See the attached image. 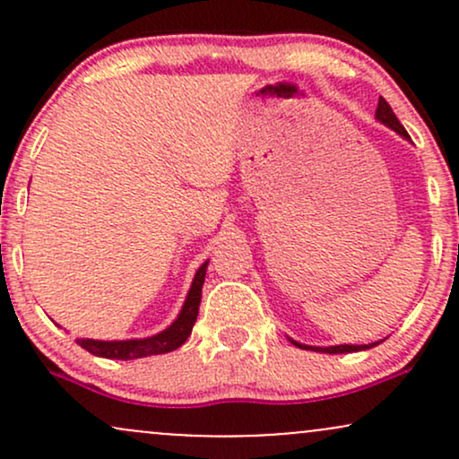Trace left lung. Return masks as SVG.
Instances as JSON below:
<instances>
[{
  "mask_svg": "<svg viewBox=\"0 0 459 459\" xmlns=\"http://www.w3.org/2000/svg\"><path fill=\"white\" fill-rule=\"evenodd\" d=\"M376 120L377 123H382L384 127L393 129L394 134L402 135L403 140H410L408 131L403 129V125L399 123V118L394 116V112L391 109V105H388L384 99L380 97V101H377V109H376ZM293 345L299 347V350H313V351H321V354H350V351H362V350H371V347L380 345L382 341H376V343H368V345H330V347H317V345H304V343H298V341L289 339Z\"/></svg>",
  "mask_w": 459,
  "mask_h": 459,
  "instance_id": "obj_1",
  "label": "left lung"
}]
</instances>
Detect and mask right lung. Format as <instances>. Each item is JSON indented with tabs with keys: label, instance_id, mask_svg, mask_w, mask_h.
I'll return each mask as SVG.
<instances>
[{
	"label": "right lung",
	"instance_id": "right-lung-1",
	"mask_svg": "<svg viewBox=\"0 0 459 459\" xmlns=\"http://www.w3.org/2000/svg\"><path fill=\"white\" fill-rule=\"evenodd\" d=\"M207 265H209V261H204L203 265L196 270V276H194L192 287H189L186 302H183L181 310H178L177 319L172 321L166 330L157 332V334H152V336H146V339H125V341L77 339V343L94 356L112 358V360H135V358H146V356H157V354H168V351H175L177 347H181L183 343H186L187 336L192 334L194 324H196Z\"/></svg>",
	"mask_w": 459,
	"mask_h": 459
}]
</instances>
